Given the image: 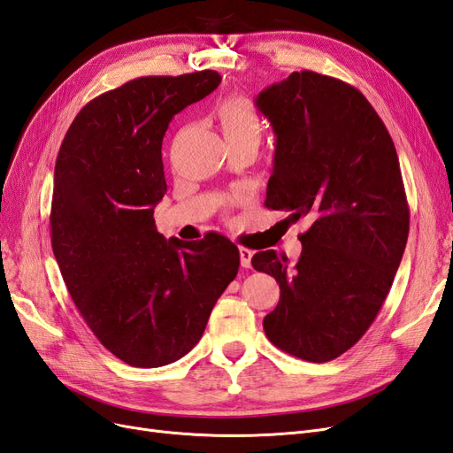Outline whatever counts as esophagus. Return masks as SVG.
Here are the masks:
<instances>
[{"label":"esophagus","mask_w":453,"mask_h":453,"mask_svg":"<svg viewBox=\"0 0 453 453\" xmlns=\"http://www.w3.org/2000/svg\"><path fill=\"white\" fill-rule=\"evenodd\" d=\"M251 257H253V251L248 250V248H240V263L243 268H250L251 266Z\"/></svg>","instance_id":"esophagus-1"}]
</instances>
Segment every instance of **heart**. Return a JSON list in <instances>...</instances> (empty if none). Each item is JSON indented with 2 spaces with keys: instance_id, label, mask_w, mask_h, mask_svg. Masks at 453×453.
I'll return each mask as SVG.
<instances>
[{
  "instance_id": "1",
  "label": "heart",
  "mask_w": 453,
  "mask_h": 453,
  "mask_svg": "<svg viewBox=\"0 0 453 453\" xmlns=\"http://www.w3.org/2000/svg\"><path fill=\"white\" fill-rule=\"evenodd\" d=\"M217 127L228 147L257 143L263 135V122L255 104L245 96H228L215 109Z\"/></svg>"
}]
</instances>
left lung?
<instances>
[{
	"label": "left lung",
	"instance_id": "left-lung-1",
	"mask_svg": "<svg viewBox=\"0 0 453 453\" xmlns=\"http://www.w3.org/2000/svg\"><path fill=\"white\" fill-rule=\"evenodd\" d=\"M276 132L268 210L306 219L296 263L258 251L251 265L280 283L265 321L293 357H340L374 323L406 248L410 210L391 135L365 96L344 81L295 72L258 94Z\"/></svg>",
	"mask_w": 453,
	"mask_h": 453
}]
</instances>
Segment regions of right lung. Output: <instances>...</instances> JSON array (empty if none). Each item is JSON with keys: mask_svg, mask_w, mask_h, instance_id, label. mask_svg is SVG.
I'll use <instances>...</instances> for the list:
<instances>
[{"mask_svg": "<svg viewBox=\"0 0 453 453\" xmlns=\"http://www.w3.org/2000/svg\"><path fill=\"white\" fill-rule=\"evenodd\" d=\"M219 83L213 70L132 79L81 109L58 150L52 251L94 336L130 366H164L193 349L240 268L228 238L166 240L153 219L168 188L170 120Z\"/></svg>", "mask_w": 453, "mask_h": 453, "instance_id": "right-lung-1", "label": "right lung"}]
</instances>
